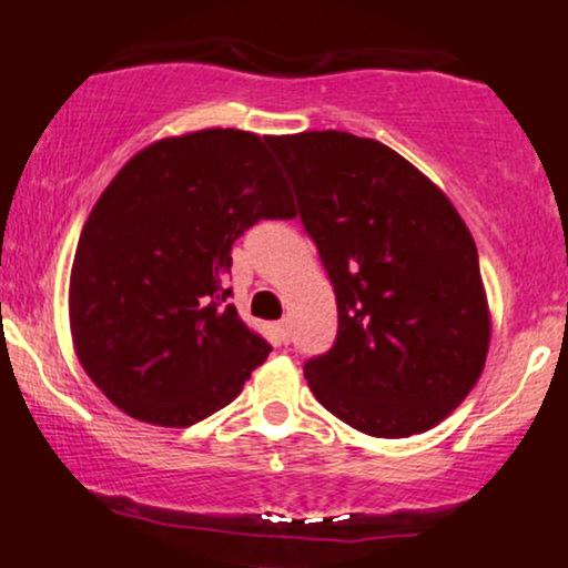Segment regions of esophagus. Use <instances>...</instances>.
Listing matches in <instances>:
<instances>
[{
	"mask_svg": "<svg viewBox=\"0 0 568 568\" xmlns=\"http://www.w3.org/2000/svg\"><path fill=\"white\" fill-rule=\"evenodd\" d=\"M272 331H275V336H277V342H280V344H288V338H291L288 323H285V321H280V323L272 325Z\"/></svg>",
	"mask_w": 568,
	"mask_h": 568,
	"instance_id": "1",
	"label": "esophagus"
}]
</instances>
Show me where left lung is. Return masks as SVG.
Returning a JSON list of instances; mask_svg holds the SVG:
<instances>
[{
    "label": "left lung",
    "instance_id": "1",
    "mask_svg": "<svg viewBox=\"0 0 568 568\" xmlns=\"http://www.w3.org/2000/svg\"><path fill=\"white\" fill-rule=\"evenodd\" d=\"M338 306L306 361L323 408L374 438L440 425L484 374L491 312L452 200L395 149L342 130L272 135Z\"/></svg>",
    "mask_w": 568,
    "mask_h": 568
}]
</instances>
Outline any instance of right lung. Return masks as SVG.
<instances>
[{"mask_svg":"<svg viewBox=\"0 0 568 568\" xmlns=\"http://www.w3.org/2000/svg\"><path fill=\"white\" fill-rule=\"evenodd\" d=\"M270 139L207 128L133 154L84 221L69 280L77 361L116 408L189 427L243 393L272 347L226 304L232 245L293 219Z\"/></svg>","mask_w":568,"mask_h":568,"instance_id":"add662e5","label":"right lung"}]
</instances>
